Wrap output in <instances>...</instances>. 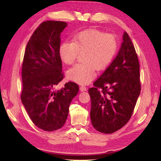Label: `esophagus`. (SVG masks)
<instances>
[{
	"instance_id": "34e87169",
	"label": "esophagus",
	"mask_w": 161,
	"mask_h": 161,
	"mask_svg": "<svg viewBox=\"0 0 161 161\" xmlns=\"http://www.w3.org/2000/svg\"><path fill=\"white\" fill-rule=\"evenodd\" d=\"M80 91L81 92H84V91H86V87L85 86H81L80 87Z\"/></svg>"
}]
</instances>
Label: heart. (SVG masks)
<instances>
[{
	"mask_svg": "<svg viewBox=\"0 0 161 161\" xmlns=\"http://www.w3.org/2000/svg\"><path fill=\"white\" fill-rule=\"evenodd\" d=\"M119 42L115 35L94 29H89L74 35L71 41L59 45V54L66 64H72L79 54L83 53V62L67 71L69 80L79 84H88L96 77V69H105L115 58Z\"/></svg>",
	"mask_w": 161,
	"mask_h": 161,
	"instance_id": "b5f03b06",
	"label": "heart"
}]
</instances>
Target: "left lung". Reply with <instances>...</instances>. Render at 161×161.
<instances>
[{
    "mask_svg": "<svg viewBox=\"0 0 161 161\" xmlns=\"http://www.w3.org/2000/svg\"><path fill=\"white\" fill-rule=\"evenodd\" d=\"M89 89L92 124L98 131L112 133L131 117L141 92L139 62L126 32L115 59Z\"/></svg>",
    "mask_w": 161,
    "mask_h": 161,
    "instance_id": "left-lung-1",
    "label": "left lung"
}]
</instances>
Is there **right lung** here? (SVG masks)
<instances>
[{
  "mask_svg": "<svg viewBox=\"0 0 161 161\" xmlns=\"http://www.w3.org/2000/svg\"><path fill=\"white\" fill-rule=\"evenodd\" d=\"M67 25L54 20L40 24L26 45L22 64L21 101L32 123L47 131L63 126L79 92L78 84L72 81L57 92L53 89L64 78L59 47Z\"/></svg>",
  "mask_w": 161,
  "mask_h": 161,
  "instance_id": "1",
  "label": "right lung"
}]
</instances>
